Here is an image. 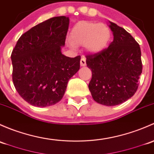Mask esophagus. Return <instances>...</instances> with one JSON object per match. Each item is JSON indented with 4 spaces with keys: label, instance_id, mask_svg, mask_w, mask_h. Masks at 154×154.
I'll return each instance as SVG.
<instances>
[{
    "label": "esophagus",
    "instance_id": "obj_1",
    "mask_svg": "<svg viewBox=\"0 0 154 154\" xmlns=\"http://www.w3.org/2000/svg\"><path fill=\"white\" fill-rule=\"evenodd\" d=\"M80 64L82 66H86V58H85V56H82V58H81Z\"/></svg>",
    "mask_w": 154,
    "mask_h": 154
}]
</instances>
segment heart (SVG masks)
I'll use <instances>...</instances> for the list:
<instances>
[{
  "instance_id": "obj_1",
  "label": "heart",
  "mask_w": 154,
  "mask_h": 154,
  "mask_svg": "<svg viewBox=\"0 0 154 154\" xmlns=\"http://www.w3.org/2000/svg\"><path fill=\"white\" fill-rule=\"evenodd\" d=\"M111 32L106 25L90 21H80L72 27L69 40L73 45L86 44L90 53H97L104 50L110 42Z\"/></svg>"
}]
</instances>
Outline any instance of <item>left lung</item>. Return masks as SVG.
Returning a JSON list of instances; mask_svg holds the SVG:
<instances>
[{
	"label": "left lung",
	"mask_w": 154,
	"mask_h": 154,
	"mask_svg": "<svg viewBox=\"0 0 154 154\" xmlns=\"http://www.w3.org/2000/svg\"><path fill=\"white\" fill-rule=\"evenodd\" d=\"M113 41L100 53L86 55L92 71L88 88L97 103L118 105L132 97L142 72L139 44L124 28L109 21Z\"/></svg>",
	"instance_id": "1"
}]
</instances>
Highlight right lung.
I'll use <instances>...</instances> for the list:
<instances>
[{
    "label": "right lung",
    "instance_id": "add662e5",
    "mask_svg": "<svg viewBox=\"0 0 154 154\" xmlns=\"http://www.w3.org/2000/svg\"><path fill=\"white\" fill-rule=\"evenodd\" d=\"M68 17L50 18L23 33L11 55L12 81L18 94L35 107H48L64 96L68 81L80 68L81 56L63 55Z\"/></svg>",
    "mask_w": 154,
    "mask_h": 154
}]
</instances>
